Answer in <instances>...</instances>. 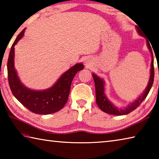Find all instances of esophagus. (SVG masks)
Wrapping results in <instances>:
<instances>
[{"label":"esophagus","instance_id":"obj_1","mask_svg":"<svg viewBox=\"0 0 159 159\" xmlns=\"http://www.w3.org/2000/svg\"><path fill=\"white\" fill-rule=\"evenodd\" d=\"M85 64L86 66H89L90 65V61L85 60Z\"/></svg>","mask_w":159,"mask_h":159}]
</instances>
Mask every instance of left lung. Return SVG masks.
Masks as SVG:
<instances>
[{
  "label": "left lung",
  "mask_w": 159,
  "mask_h": 159,
  "mask_svg": "<svg viewBox=\"0 0 159 159\" xmlns=\"http://www.w3.org/2000/svg\"><path fill=\"white\" fill-rule=\"evenodd\" d=\"M139 35L145 37L144 34L141 29L138 28V26H136ZM147 44L148 45V48H149L151 54H152V66H151V75L150 79L148 85L147 86V88L145 89L144 93L139 97V98L133 102L131 104L128 105L125 109H118L116 107H115L111 102H110L104 94V80L101 79L100 78L96 76L95 74H93V77L95 81V95H96V103L98 104L102 111L107 113V114H112V115H116V116H121V115H125L128 114L131 111H134V109L140 105L142 102L144 100V99L147 98V96L149 94L151 88L152 87L153 83H154V57H153V53L152 50V48H151V45L149 43V39H147Z\"/></svg>",
  "instance_id": "1"
}]
</instances>
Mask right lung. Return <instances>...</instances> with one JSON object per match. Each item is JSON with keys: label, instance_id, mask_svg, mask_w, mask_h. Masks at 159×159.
<instances>
[{"label": "right lung", "instance_id": "1", "mask_svg": "<svg viewBox=\"0 0 159 159\" xmlns=\"http://www.w3.org/2000/svg\"><path fill=\"white\" fill-rule=\"evenodd\" d=\"M24 29L12 45L7 60V78L10 90L17 100L29 111L37 114L46 115L60 111L68 100L71 82L77 72L83 69V64H77L62 74L49 89L35 91L21 83L14 67L15 46L25 34Z\"/></svg>", "mask_w": 159, "mask_h": 159}]
</instances>
